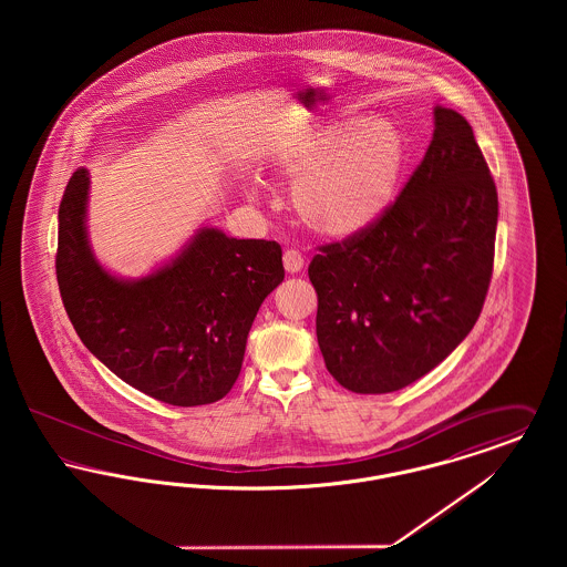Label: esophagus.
Here are the masks:
<instances>
[{
    "mask_svg": "<svg viewBox=\"0 0 567 567\" xmlns=\"http://www.w3.org/2000/svg\"><path fill=\"white\" fill-rule=\"evenodd\" d=\"M282 264H285V270L289 271V274H297V271H301V268H303L306 257L296 248H289L282 255Z\"/></svg>",
    "mask_w": 567,
    "mask_h": 567,
    "instance_id": "obj_1",
    "label": "esophagus"
}]
</instances>
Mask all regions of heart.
Listing matches in <instances>:
<instances>
[{
	"label": "heart",
	"instance_id": "1",
	"mask_svg": "<svg viewBox=\"0 0 567 567\" xmlns=\"http://www.w3.org/2000/svg\"><path fill=\"white\" fill-rule=\"evenodd\" d=\"M293 183L291 208L312 234L347 240L391 208L404 174V137L382 116L336 118L289 137L271 153ZM259 197V187H248Z\"/></svg>",
	"mask_w": 567,
	"mask_h": 567
}]
</instances>
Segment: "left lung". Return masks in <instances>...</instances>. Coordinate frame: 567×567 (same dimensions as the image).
Instances as JSON below:
<instances>
[{
	"mask_svg": "<svg viewBox=\"0 0 567 567\" xmlns=\"http://www.w3.org/2000/svg\"><path fill=\"white\" fill-rule=\"evenodd\" d=\"M497 190L470 123L433 109V137L395 204L370 229L321 246L324 365L354 393H391L432 372L478 321L493 274Z\"/></svg>",
	"mask_w": 567,
	"mask_h": 567,
	"instance_id": "8db88e82",
	"label": "left lung"
}]
</instances>
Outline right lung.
<instances>
[{
    "label": "right lung",
    "instance_id": "right-lung-1",
    "mask_svg": "<svg viewBox=\"0 0 567 567\" xmlns=\"http://www.w3.org/2000/svg\"><path fill=\"white\" fill-rule=\"evenodd\" d=\"M89 172L59 206L56 282L65 312L110 372L172 405L225 398L243 370L246 338L282 282V250L199 227L172 259L140 278L106 270L89 240Z\"/></svg>",
    "mask_w": 567,
    "mask_h": 567
}]
</instances>
